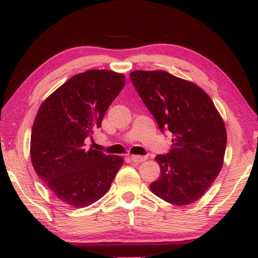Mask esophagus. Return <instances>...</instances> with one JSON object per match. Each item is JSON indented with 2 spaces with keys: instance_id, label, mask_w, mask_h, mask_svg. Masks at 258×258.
<instances>
[{
  "instance_id": "1",
  "label": "esophagus",
  "mask_w": 258,
  "mask_h": 258,
  "mask_svg": "<svg viewBox=\"0 0 258 258\" xmlns=\"http://www.w3.org/2000/svg\"><path fill=\"white\" fill-rule=\"evenodd\" d=\"M131 158L134 161V163H142V161H145L148 159L147 156H138V155H134V156H131Z\"/></svg>"
}]
</instances>
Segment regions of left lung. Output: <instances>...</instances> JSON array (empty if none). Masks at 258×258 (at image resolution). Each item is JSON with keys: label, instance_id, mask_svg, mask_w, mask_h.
<instances>
[{"label": "left lung", "instance_id": "1", "mask_svg": "<svg viewBox=\"0 0 258 258\" xmlns=\"http://www.w3.org/2000/svg\"><path fill=\"white\" fill-rule=\"evenodd\" d=\"M130 78L160 131L167 128L173 134L171 151L155 158L160 176L150 190L175 206L197 202L223 166V118L209 95L195 83L164 71H135Z\"/></svg>", "mask_w": 258, "mask_h": 258}]
</instances>
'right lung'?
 Returning a JSON list of instances; mask_svg holds the SVG:
<instances>
[{"label": "right lung", "mask_w": 258, "mask_h": 258, "mask_svg": "<svg viewBox=\"0 0 258 258\" xmlns=\"http://www.w3.org/2000/svg\"><path fill=\"white\" fill-rule=\"evenodd\" d=\"M125 76L107 69L77 74L38 109L30 137V159L45 185L75 208L92 205L110 189L123 166L119 156L85 149V139L101 126Z\"/></svg>", "instance_id": "right-lung-1"}]
</instances>
